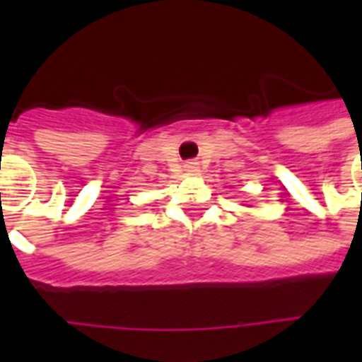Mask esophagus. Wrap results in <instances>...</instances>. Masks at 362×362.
Instances as JSON below:
<instances>
[{"label": "esophagus", "instance_id": "obj_1", "mask_svg": "<svg viewBox=\"0 0 362 362\" xmlns=\"http://www.w3.org/2000/svg\"><path fill=\"white\" fill-rule=\"evenodd\" d=\"M186 167H187V169H189V170H195V169H197V167H195V163H189V165H186Z\"/></svg>", "mask_w": 362, "mask_h": 362}]
</instances>
